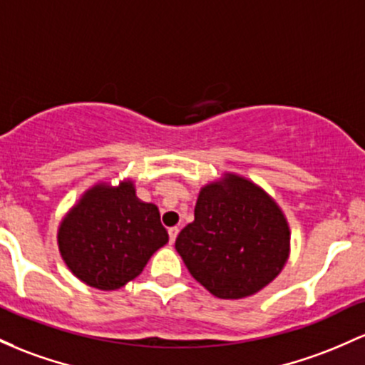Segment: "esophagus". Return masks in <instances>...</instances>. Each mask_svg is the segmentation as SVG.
<instances>
[{
    "label": "esophagus",
    "instance_id": "34e87169",
    "mask_svg": "<svg viewBox=\"0 0 365 365\" xmlns=\"http://www.w3.org/2000/svg\"><path fill=\"white\" fill-rule=\"evenodd\" d=\"M168 234H170V242L173 244V242H175V239H176V235H178V227H171V228H168Z\"/></svg>",
    "mask_w": 365,
    "mask_h": 365
}]
</instances>
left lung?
I'll list each match as a JSON object with an SVG mask.
<instances>
[{
	"label": "left lung",
	"mask_w": 365,
	"mask_h": 365,
	"mask_svg": "<svg viewBox=\"0 0 365 365\" xmlns=\"http://www.w3.org/2000/svg\"><path fill=\"white\" fill-rule=\"evenodd\" d=\"M291 232L277 202L251 180L225 173L204 185L194 222L175 247L211 294L239 299L258 293L286 265Z\"/></svg>",
	"instance_id": "obj_1"
}]
</instances>
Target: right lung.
<instances>
[{
    "label": "right lung",
    "mask_w": 365,
    "mask_h": 365,
    "mask_svg": "<svg viewBox=\"0 0 365 365\" xmlns=\"http://www.w3.org/2000/svg\"><path fill=\"white\" fill-rule=\"evenodd\" d=\"M58 250L79 280L114 291L142 274L150 256L168 242L155 204L137 197L131 180L118 187L97 183L63 216Z\"/></svg>",
    "instance_id": "right-lung-1"
}]
</instances>
